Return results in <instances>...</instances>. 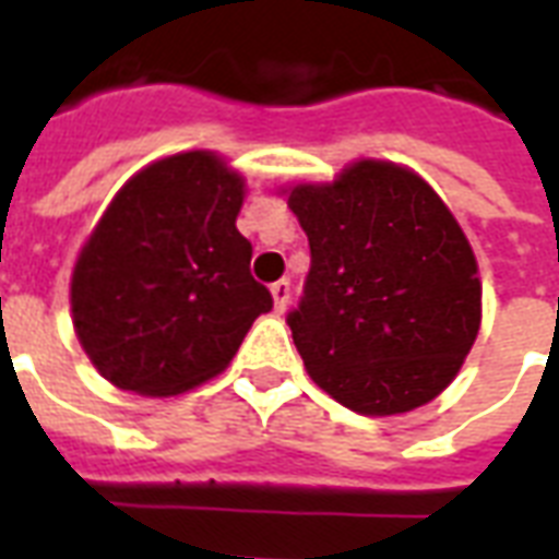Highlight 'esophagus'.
I'll use <instances>...</instances> for the list:
<instances>
[{"label": "esophagus", "instance_id": "esophagus-1", "mask_svg": "<svg viewBox=\"0 0 559 559\" xmlns=\"http://www.w3.org/2000/svg\"><path fill=\"white\" fill-rule=\"evenodd\" d=\"M272 298H275V310H284L289 301V281L281 278L272 284Z\"/></svg>", "mask_w": 559, "mask_h": 559}]
</instances>
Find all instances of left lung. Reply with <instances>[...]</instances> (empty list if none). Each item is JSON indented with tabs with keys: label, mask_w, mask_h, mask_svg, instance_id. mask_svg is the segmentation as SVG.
Segmentation results:
<instances>
[{
	"label": "left lung",
	"mask_w": 559,
	"mask_h": 559,
	"mask_svg": "<svg viewBox=\"0 0 559 559\" xmlns=\"http://www.w3.org/2000/svg\"><path fill=\"white\" fill-rule=\"evenodd\" d=\"M287 202L310 243L287 313L307 373L359 415L438 397L481 322L476 258L441 197L412 170L366 159Z\"/></svg>",
	"instance_id": "1"
}]
</instances>
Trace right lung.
<instances>
[{"label": "right lung", "mask_w": 559, "mask_h": 559, "mask_svg": "<svg viewBox=\"0 0 559 559\" xmlns=\"http://www.w3.org/2000/svg\"><path fill=\"white\" fill-rule=\"evenodd\" d=\"M243 179L211 153H177L135 174L83 246L72 319L118 389L168 397L231 362L270 289L237 231Z\"/></svg>", "instance_id": "obj_1"}]
</instances>
